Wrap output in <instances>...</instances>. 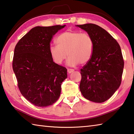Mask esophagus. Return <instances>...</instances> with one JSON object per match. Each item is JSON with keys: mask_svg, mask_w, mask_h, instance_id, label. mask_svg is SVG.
I'll return each mask as SVG.
<instances>
[{"mask_svg": "<svg viewBox=\"0 0 134 134\" xmlns=\"http://www.w3.org/2000/svg\"><path fill=\"white\" fill-rule=\"evenodd\" d=\"M74 71V69H67V72H69V74L71 73V72H73Z\"/></svg>", "mask_w": 134, "mask_h": 134, "instance_id": "34e87169", "label": "esophagus"}]
</instances>
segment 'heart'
<instances>
[{
  "label": "heart",
  "mask_w": 134,
  "mask_h": 134,
  "mask_svg": "<svg viewBox=\"0 0 134 134\" xmlns=\"http://www.w3.org/2000/svg\"><path fill=\"white\" fill-rule=\"evenodd\" d=\"M55 42L57 46H51L49 52L57 64H62L67 55V65L84 64L91 60L93 54L94 41L88 33L67 30L58 36Z\"/></svg>",
  "instance_id": "heart-1"
}]
</instances>
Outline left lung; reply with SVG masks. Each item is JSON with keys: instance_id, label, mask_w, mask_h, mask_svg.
Instances as JSON below:
<instances>
[{"instance_id": "1", "label": "left lung", "mask_w": 134, "mask_h": 134, "mask_svg": "<svg viewBox=\"0 0 134 134\" xmlns=\"http://www.w3.org/2000/svg\"><path fill=\"white\" fill-rule=\"evenodd\" d=\"M77 26L91 36L94 45L91 60L80 70V91L90 101L103 103L113 96L121 83L124 62L121 47L100 26L92 23Z\"/></svg>"}]
</instances>
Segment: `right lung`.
Wrapping results in <instances>:
<instances>
[{
  "label": "right lung",
  "instance_id": "right-lung-1",
  "mask_svg": "<svg viewBox=\"0 0 134 134\" xmlns=\"http://www.w3.org/2000/svg\"><path fill=\"white\" fill-rule=\"evenodd\" d=\"M65 25L35 27L14 48L13 70L21 94L37 107L52 105L59 99L67 69L55 63L49 48L53 36Z\"/></svg>",
  "mask_w": 134,
  "mask_h": 134
}]
</instances>
